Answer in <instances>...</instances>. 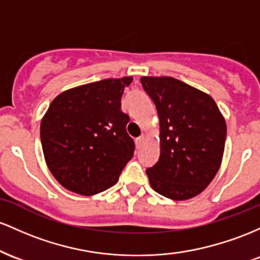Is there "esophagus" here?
Masks as SVG:
<instances>
[{
	"mask_svg": "<svg viewBox=\"0 0 260 260\" xmlns=\"http://www.w3.org/2000/svg\"><path fill=\"white\" fill-rule=\"evenodd\" d=\"M145 138H146L145 135H141V136H139V138L136 139V145H138V146H141L142 142L145 141Z\"/></svg>",
	"mask_w": 260,
	"mask_h": 260,
	"instance_id": "1",
	"label": "esophagus"
}]
</instances>
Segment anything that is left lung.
Wrapping results in <instances>:
<instances>
[{
    "label": "left lung",
    "mask_w": 260,
    "mask_h": 260,
    "mask_svg": "<svg viewBox=\"0 0 260 260\" xmlns=\"http://www.w3.org/2000/svg\"><path fill=\"white\" fill-rule=\"evenodd\" d=\"M156 106L161 152L146 169L154 191L173 200L200 194L216 176L226 142V122L210 95L173 77H142Z\"/></svg>",
    "instance_id": "1"
}]
</instances>
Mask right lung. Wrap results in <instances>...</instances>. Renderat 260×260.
<instances>
[{
	"mask_svg": "<svg viewBox=\"0 0 260 260\" xmlns=\"http://www.w3.org/2000/svg\"><path fill=\"white\" fill-rule=\"evenodd\" d=\"M133 81L103 80L61 93L40 125L46 165L61 185L81 195L107 190L119 180L135 151L121 112L124 88Z\"/></svg>",
	"mask_w": 260,
	"mask_h": 260,
	"instance_id": "obj_1",
	"label": "right lung"
}]
</instances>
